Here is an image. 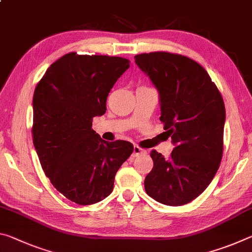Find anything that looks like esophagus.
<instances>
[{
  "instance_id": "1",
  "label": "esophagus",
  "mask_w": 252,
  "mask_h": 252,
  "mask_svg": "<svg viewBox=\"0 0 252 252\" xmlns=\"http://www.w3.org/2000/svg\"><path fill=\"white\" fill-rule=\"evenodd\" d=\"M146 152V150L142 148H140L139 146H134L133 148V157H138L139 155H141V153H144Z\"/></svg>"
}]
</instances>
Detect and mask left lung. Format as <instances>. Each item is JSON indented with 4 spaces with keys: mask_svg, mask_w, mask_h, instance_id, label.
<instances>
[{
    "mask_svg": "<svg viewBox=\"0 0 252 252\" xmlns=\"http://www.w3.org/2000/svg\"><path fill=\"white\" fill-rule=\"evenodd\" d=\"M134 59L159 91L160 121L176 144L168 159L151 151L153 168L144 189L158 202L183 206L207 189L219 169L225 120L222 95L208 72L185 55L158 51Z\"/></svg>",
    "mask_w": 252,
    "mask_h": 252,
    "instance_id": "obj_1",
    "label": "left lung"
}]
</instances>
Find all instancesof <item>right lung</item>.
<instances>
[{"mask_svg":"<svg viewBox=\"0 0 252 252\" xmlns=\"http://www.w3.org/2000/svg\"><path fill=\"white\" fill-rule=\"evenodd\" d=\"M129 66L125 58L71 52L36 84L34 148L53 187L78 204L108 197L116 173L133 152L131 142H106L92 129L93 118L105 113L111 89Z\"/></svg>","mask_w":252,"mask_h":252,"instance_id":"obj_1","label":"right lung"}]
</instances>
